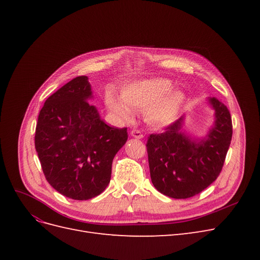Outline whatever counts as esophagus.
Masks as SVG:
<instances>
[{
	"mask_svg": "<svg viewBox=\"0 0 260 260\" xmlns=\"http://www.w3.org/2000/svg\"><path fill=\"white\" fill-rule=\"evenodd\" d=\"M130 133H131V136L133 138H136V139H142L143 138V133L138 129H133Z\"/></svg>",
	"mask_w": 260,
	"mask_h": 260,
	"instance_id": "esophagus-1",
	"label": "esophagus"
}]
</instances>
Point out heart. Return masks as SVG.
<instances>
[{
    "mask_svg": "<svg viewBox=\"0 0 260 260\" xmlns=\"http://www.w3.org/2000/svg\"><path fill=\"white\" fill-rule=\"evenodd\" d=\"M170 88L171 82L160 78L136 81L122 90V99L108 92L106 104L112 112L124 120L131 119L132 109L145 111L148 108L149 120L156 123L168 122L177 116L184 101L181 91H170L167 93Z\"/></svg>",
    "mask_w": 260,
    "mask_h": 260,
    "instance_id": "1",
    "label": "heart"
}]
</instances>
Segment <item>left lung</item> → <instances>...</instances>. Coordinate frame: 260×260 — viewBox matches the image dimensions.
<instances>
[{
    "label": "left lung",
    "mask_w": 260,
    "mask_h": 260,
    "mask_svg": "<svg viewBox=\"0 0 260 260\" xmlns=\"http://www.w3.org/2000/svg\"><path fill=\"white\" fill-rule=\"evenodd\" d=\"M209 102L216 121L207 139L193 141L186 137L181 131L182 118L147 139L152 182L169 198H192L208 187L222 170L232 139V119L221 101L211 98Z\"/></svg>",
    "instance_id": "left-lung-1"
}]
</instances>
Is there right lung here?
Here are the masks:
<instances>
[{
    "mask_svg": "<svg viewBox=\"0 0 260 260\" xmlns=\"http://www.w3.org/2000/svg\"><path fill=\"white\" fill-rule=\"evenodd\" d=\"M86 76L74 78L45 101L35 145L48 182L66 198L85 201L103 192L112 164L128 140L127 128L109 127L89 104Z\"/></svg>",
    "mask_w": 260,
    "mask_h": 260,
    "instance_id": "right-lung-1",
    "label": "right lung"
}]
</instances>
